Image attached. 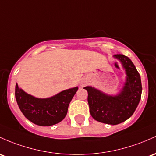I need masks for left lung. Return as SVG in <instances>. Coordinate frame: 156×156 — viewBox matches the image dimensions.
Returning a JSON list of instances; mask_svg holds the SVG:
<instances>
[{"instance_id":"8db88e82","label":"left lung","mask_w":156,"mask_h":156,"mask_svg":"<svg viewBox=\"0 0 156 156\" xmlns=\"http://www.w3.org/2000/svg\"><path fill=\"white\" fill-rule=\"evenodd\" d=\"M126 70V81L121 93L110 96L92 87H84L92 117L99 122L115 125L130 118L139 104L142 87L141 77L132 61L124 55H115Z\"/></svg>"}]
</instances>
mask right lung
Here are the masks:
<instances>
[{
	"mask_svg": "<svg viewBox=\"0 0 156 156\" xmlns=\"http://www.w3.org/2000/svg\"><path fill=\"white\" fill-rule=\"evenodd\" d=\"M78 87L64 90L49 98H37L15 86V98L27 119L39 126H52L61 122L66 115L69 104Z\"/></svg>",
	"mask_w": 156,
	"mask_h": 156,
	"instance_id": "right-lung-1",
	"label": "right lung"
}]
</instances>
